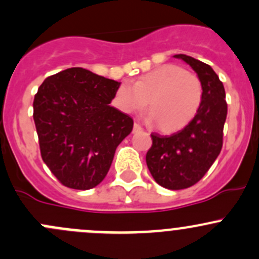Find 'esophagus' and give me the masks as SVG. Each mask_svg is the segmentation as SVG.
<instances>
[{"label": "esophagus", "mask_w": 259, "mask_h": 259, "mask_svg": "<svg viewBox=\"0 0 259 259\" xmlns=\"http://www.w3.org/2000/svg\"><path fill=\"white\" fill-rule=\"evenodd\" d=\"M134 133H138V132H143V127L140 126L138 122H134V130H133Z\"/></svg>", "instance_id": "34e87169"}]
</instances>
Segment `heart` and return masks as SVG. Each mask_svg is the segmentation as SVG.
<instances>
[{
    "label": "heart",
    "instance_id": "heart-1",
    "mask_svg": "<svg viewBox=\"0 0 259 259\" xmlns=\"http://www.w3.org/2000/svg\"><path fill=\"white\" fill-rule=\"evenodd\" d=\"M203 83L195 74L177 65H163L139 77L135 83L121 82L114 103L122 113L144 110L149 103V120L159 130L174 133L187 126L199 110Z\"/></svg>",
    "mask_w": 259,
    "mask_h": 259
}]
</instances>
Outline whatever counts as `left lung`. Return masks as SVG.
I'll list each match as a JSON object with an SVG mask.
<instances>
[{
  "label": "left lung",
  "mask_w": 259,
  "mask_h": 259,
  "mask_svg": "<svg viewBox=\"0 0 259 259\" xmlns=\"http://www.w3.org/2000/svg\"><path fill=\"white\" fill-rule=\"evenodd\" d=\"M174 57L190 65L202 81V105L179 132L171 135L151 133L153 144L146 153V165L159 185L179 190L199 182L215 161L223 145L228 108L223 82L209 65L183 54Z\"/></svg>",
  "instance_id": "left-lung-1"
}]
</instances>
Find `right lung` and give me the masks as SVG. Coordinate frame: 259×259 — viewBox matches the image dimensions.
<instances>
[{"mask_svg": "<svg viewBox=\"0 0 259 259\" xmlns=\"http://www.w3.org/2000/svg\"><path fill=\"white\" fill-rule=\"evenodd\" d=\"M120 82L71 67L49 76L33 99L42 160L62 185L88 190L103 182L133 121L109 104Z\"/></svg>", "mask_w": 259, "mask_h": 259, "instance_id": "right-lung-1", "label": "right lung"}]
</instances>
